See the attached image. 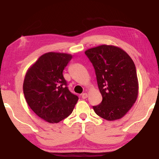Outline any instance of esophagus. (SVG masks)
Returning <instances> with one entry per match:
<instances>
[{"instance_id":"34e87169","label":"esophagus","mask_w":159,"mask_h":159,"mask_svg":"<svg viewBox=\"0 0 159 159\" xmlns=\"http://www.w3.org/2000/svg\"><path fill=\"white\" fill-rule=\"evenodd\" d=\"M88 98V94L87 93H83V94H81V98L82 99H86Z\"/></svg>"}]
</instances>
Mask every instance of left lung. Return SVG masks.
<instances>
[{
	"instance_id": "obj_1",
	"label": "left lung",
	"mask_w": 159,
	"mask_h": 159,
	"mask_svg": "<svg viewBox=\"0 0 159 159\" xmlns=\"http://www.w3.org/2000/svg\"><path fill=\"white\" fill-rule=\"evenodd\" d=\"M95 71L102 101L93 109L107 120L120 119L135 102L138 80L135 65L127 53L114 45H102L85 52Z\"/></svg>"
}]
</instances>
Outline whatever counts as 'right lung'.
I'll use <instances>...</instances> for the list:
<instances>
[{
  "mask_svg": "<svg viewBox=\"0 0 159 159\" xmlns=\"http://www.w3.org/2000/svg\"><path fill=\"white\" fill-rule=\"evenodd\" d=\"M72 55L48 52L28 69L23 92L28 105L45 121L58 123L73 111L79 98L70 92L63 70Z\"/></svg>",
  "mask_w": 159,
  "mask_h": 159,
  "instance_id": "1",
  "label": "right lung"
}]
</instances>
